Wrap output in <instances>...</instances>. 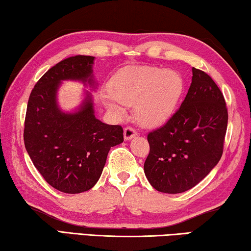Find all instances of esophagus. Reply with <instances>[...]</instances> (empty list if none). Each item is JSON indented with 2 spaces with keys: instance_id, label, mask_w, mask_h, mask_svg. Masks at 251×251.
Returning <instances> with one entry per match:
<instances>
[{
  "instance_id": "1",
  "label": "esophagus",
  "mask_w": 251,
  "mask_h": 251,
  "mask_svg": "<svg viewBox=\"0 0 251 251\" xmlns=\"http://www.w3.org/2000/svg\"><path fill=\"white\" fill-rule=\"evenodd\" d=\"M135 136H137V131H136L133 127H126V128L124 129L125 141H129V139L134 138Z\"/></svg>"
}]
</instances>
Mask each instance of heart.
<instances>
[{
    "label": "heart",
    "mask_w": 251,
    "mask_h": 251,
    "mask_svg": "<svg viewBox=\"0 0 251 251\" xmlns=\"http://www.w3.org/2000/svg\"><path fill=\"white\" fill-rule=\"evenodd\" d=\"M114 100L134 104V116L145 127L163 125L175 113L184 93V79L175 71L157 66H129L121 70L108 82ZM118 112L116 105L109 103Z\"/></svg>",
    "instance_id": "1"
}]
</instances>
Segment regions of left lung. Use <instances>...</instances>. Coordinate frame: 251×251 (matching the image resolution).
Returning a JSON list of instances; mask_svg holds the SVG:
<instances>
[{"instance_id": "8db88e82", "label": "left lung", "mask_w": 251, "mask_h": 251, "mask_svg": "<svg viewBox=\"0 0 251 251\" xmlns=\"http://www.w3.org/2000/svg\"><path fill=\"white\" fill-rule=\"evenodd\" d=\"M228 112L223 93L205 72L193 67L188 93L164 126L147 135L144 164L156 190L179 194L193 188L222 158Z\"/></svg>"}]
</instances>
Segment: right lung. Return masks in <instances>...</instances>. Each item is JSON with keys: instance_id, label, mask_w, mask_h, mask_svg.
<instances>
[{"instance_id": "add662e5", "label": "right lung", "mask_w": 251, "mask_h": 251, "mask_svg": "<svg viewBox=\"0 0 251 251\" xmlns=\"http://www.w3.org/2000/svg\"><path fill=\"white\" fill-rule=\"evenodd\" d=\"M94 56L76 55L50 69L29 95L24 123V144L34 166L48 184L66 194L94 187L103 172L110 147L124 142L120 125L95 117L92 94L74 112H63L57 91L63 80L96 87Z\"/></svg>"}]
</instances>
